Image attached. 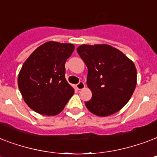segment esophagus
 Segmentation results:
<instances>
[{"instance_id":"obj_1","label":"esophagus","mask_w":157,"mask_h":157,"mask_svg":"<svg viewBox=\"0 0 157 157\" xmlns=\"http://www.w3.org/2000/svg\"><path fill=\"white\" fill-rule=\"evenodd\" d=\"M85 87H86V85H85V83H84L83 81H80V82L76 86V88L78 90H81L84 89Z\"/></svg>"}]
</instances>
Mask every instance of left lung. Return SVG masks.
I'll return each mask as SVG.
<instances>
[{
  "label": "left lung",
  "instance_id": "obj_1",
  "mask_svg": "<svg viewBox=\"0 0 157 157\" xmlns=\"http://www.w3.org/2000/svg\"><path fill=\"white\" fill-rule=\"evenodd\" d=\"M77 53L87 68V86L92 98L86 106L93 114L107 117L117 112L131 98L137 70L121 51L109 45H81Z\"/></svg>",
  "mask_w": 157,
  "mask_h": 157
}]
</instances>
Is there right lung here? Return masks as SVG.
<instances>
[{
    "mask_svg": "<svg viewBox=\"0 0 157 157\" xmlns=\"http://www.w3.org/2000/svg\"><path fill=\"white\" fill-rule=\"evenodd\" d=\"M73 44L48 41L36 49L23 63L18 77L24 102L36 112L55 116L74 94L65 78V63Z\"/></svg>",
    "mask_w": 157,
    "mask_h": 157,
    "instance_id": "obj_1",
    "label": "right lung"
}]
</instances>
